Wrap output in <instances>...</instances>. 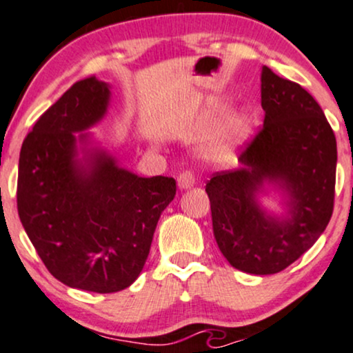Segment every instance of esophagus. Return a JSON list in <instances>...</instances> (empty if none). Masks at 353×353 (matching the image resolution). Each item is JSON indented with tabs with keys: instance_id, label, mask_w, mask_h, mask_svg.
Wrapping results in <instances>:
<instances>
[{
	"instance_id": "34e87169",
	"label": "esophagus",
	"mask_w": 353,
	"mask_h": 353,
	"mask_svg": "<svg viewBox=\"0 0 353 353\" xmlns=\"http://www.w3.org/2000/svg\"><path fill=\"white\" fill-rule=\"evenodd\" d=\"M194 184H196V177H194V174L190 171L182 172L179 174V177H177V185H179L181 190L190 189Z\"/></svg>"
}]
</instances>
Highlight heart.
<instances>
[{
  "instance_id": "1",
  "label": "heart",
  "mask_w": 353,
  "mask_h": 353,
  "mask_svg": "<svg viewBox=\"0 0 353 353\" xmlns=\"http://www.w3.org/2000/svg\"><path fill=\"white\" fill-rule=\"evenodd\" d=\"M250 129H252V119L249 114H239L234 123L229 125V129L225 131V134H222L217 141H214L209 148V157L216 161H224L228 159L229 154L232 152V148L236 144L241 143L244 137L249 134Z\"/></svg>"
}]
</instances>
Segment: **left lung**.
Wrapping results in <instances>:
<instances>
[{
  "instance_id": "obj_1",
  "label": "left lung",
  "mask_w": 353,
  "mask_h": 353,
  "mask_svg": "<svg viewBox=\"0 0 353 353\" xmlns=\"http://www.w3.org/2000/svg\"><path fill=\"white\" fill-rule=\"evenodd\" d=\"M264 125L239 156L241 168L205 184L214 237L237 270L277 274L322 236L334 210L337 141L322 108L297 83L261 72ZM270 192L283 212L261 204Z\"/></svg>"
}]
</instances>
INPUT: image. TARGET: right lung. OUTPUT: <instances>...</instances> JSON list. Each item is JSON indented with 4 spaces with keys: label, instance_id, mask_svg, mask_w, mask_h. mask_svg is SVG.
Here are the masks:
<instances>
[{
    "label": "right lung",
    "instance_id": "right-lung-1",
    "mask_svg": "<svg viewBox=\"0 0 353 353\" xmlns=\"http://www.w3.org/2000/svg\"><path fill=\"white\" fill-rule=\"evenodd\" d=\"M111 86L78 81L36 121L19 152L18 214L41 261L64 285L119 292L139 277L172 177L117 164L88 129L108 114Z\"/></svg>",
    "mask_w": 353,
    "mask_h": 353
}]
</instances>
